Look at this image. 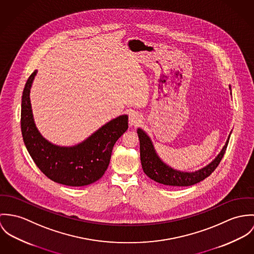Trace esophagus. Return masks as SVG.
I'll list each match as a JSON object with an SVG mask.
<instances>
[{
  "label": "esophagus",
  "instance_id": "obj_1",
  "mask_svg": "<svg viewBox=\"0 0 254 254\" xmlns=\"http://www.w3.org/2000/svg\"><path fill=\"white\" fill-rule=\"evenodd\" d=\"M141 122V116L137 112L132 111L128 115V123L130 126H137Z\"/></svg>",
  "mask_w": 254,
  "mask_h": 254
}]
</instances>
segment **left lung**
<instances>
[{
  "label": "left lung",
  "mask_w": 254,
  "mask_h": 254,
  "mask_svg": "<svg viewBox=\"0 0 254 254\" xmlns=\"http://www.w3.org/2000/svg\"><path fill=\"white\" fill-rule=\"evenodd\" d=\"M229 88L231 89V86H229ZM231 133L232 132H230L228 139L226 141L225 145L222 148L221 152L210 164H208L206 167L202 169H198L197 171L185 172V171L173 169L169 167L167 164H165L156 153V150L154 148V145L150 139V137L147 135V133L144 130L138 128L137 134H138L139 143H140V161L143 171L148 177L164 185H169V186L194 185L196 183L202 181L207 176H209L218 167L219 163L221 162L225 154Z\"/></svg>",
  "instance_id": "1"
}]
</instances>
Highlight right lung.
Masks as SVG:
<instances>
[{
	"label": "right lung",
	"instance_id": "1",
	"mask_svg": "<svg viewBox=\"0 0 254 254\" xmlns=\"http://www.w3.org/2000/svg\"><path fill=\"white\" fill-rule=\"evenodd\" d=\"M37 74L29 77L22 93L21 132L36 166L51 180L66 186H85L102 177L109 166L114 145L128 127L127 115L111 120L82 143L63 147L42 136L34 123L30 89Z\"/></svg>",
	"mask_w": 254,
	"mask_h": 254
}]
</instances>
